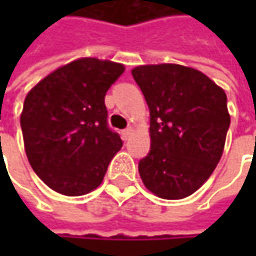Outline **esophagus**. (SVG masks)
I'll list each match as a JSON object with an SVG mask.
<instances>
[{
	"instance_id": "esophagus-1",
	"label": "esophagus",
	"mask_w": 256,
	"mask_h": 256,
	"mask_svg": "<svg viewBox=\"0 0 256 256\" xmlns=\"http://www.w3.org/2000/svg\"><path fill=\"white\" fill-rule=\"evenodd\" d=\"M132 132H133V128H124V130L122 132V134H123V139H124V140H126V139H128V136L132 134Z\"/></svg>"
}]
</instances>
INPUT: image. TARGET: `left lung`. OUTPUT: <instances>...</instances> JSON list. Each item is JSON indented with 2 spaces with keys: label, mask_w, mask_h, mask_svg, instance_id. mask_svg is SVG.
Wrapping results in <instances>:
<instances>
[{
  "label": "left lung",
  "mask_w": 256,
  "mask_h": 256,
  "mask_svg": "<svg viewBox=\"0 0 256 256\" xmlns=\"http://www.w3.org/2000/svg\"><path fill=\"white\" fill-rule=\"evenodd\" d=\"M150 108V152L139 162L145 186L168 200L188 197L215 170L230 128L227 94L203 72L182 65L132 71Z\"/></svg>",
  "instance_id": "left-lung-1"
}]
</instances>
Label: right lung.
<instances>
[{
  "instance_id": "obj_1",
  "label": "right lung",
  "mask_w": 256,
  "mask_h": 256,
  "mask_svg": "<svg viewBox=\"0 0 256 256\" xmlns=\"http://www.w3.org/2000/svg\"><path fill=\"white\" fill-rule=\"evenodd\" d=\"M124 72L110 60L84 58L41 80L26 96L20 126L34 172L52 190L82 196L98 188L123 146L108 126L105 94Z\"/></svg>"
}]
</instances>
